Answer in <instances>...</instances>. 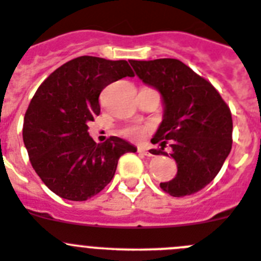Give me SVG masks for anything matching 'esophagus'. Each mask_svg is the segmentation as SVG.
<instances>
[{"mask_svg": "<svg viewBox=\"0 0 261 261\" xmlns=\"http://www.w3.org/2000/svg\"><path fill=\"white\" fill-rule=\"evenodd\" d=\"M139 151H142V152H143L146 156H153V153H155L151 147H140Z\"/></svg>", "mask_w": 261, "mask_h": 261, "instance_id": "1", "label": "esophagus"}]
</instances>
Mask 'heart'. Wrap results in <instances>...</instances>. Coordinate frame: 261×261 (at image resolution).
Returning a JSON list of instances; mask_svg holds the SVG:
<instances>
[{"label": "heart", "mask_w": 261, "mask_h": 261, "mask_svg": "<svg viewBox=\"0 0 261 261\" xmlns=\"http://www.w3.org/2000/svg\"><path fill=\"white\" fill-rule=\"evenodd\" d=\"M122 133L127 138L138 139V138H142L148 133V127L147 126H140V124H130L127 127H124Z\"/></svg>", "instance_id": "heart-1"}]
</instances>
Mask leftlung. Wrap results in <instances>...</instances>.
I'll return each mask as SVG.
<instances>
[{"label": "left lung", "mask_w": 261, "mask_h": 261, "mask_svg": "<svg viewBox=\"0 0 261 261\" xmlns=\"http://www.w3.org/2000/svg\"><path fill=\"white\" fill-rule=\"evenodd\" d=\"M143 83L156 88L164 101V119L151 140L153 155H169L177 173L160 182L165 193L184 197L199 192L221 171L232 146L230 108L209 80L177 59L130 60Z\"/></svg>", "instance_id": "left-lung-1"}]
</instances>
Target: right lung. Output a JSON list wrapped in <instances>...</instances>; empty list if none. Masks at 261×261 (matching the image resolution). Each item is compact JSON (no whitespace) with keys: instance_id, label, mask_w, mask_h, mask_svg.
I'll return each instance as SVG.
<instances>
[{"instance_id":"1","label":"right lung","mask_w":261,"mask_h":261,"mask_svg":"<svg viewBox=\"0 0 261 261\" xmlns=\"http://www.w3.org/2000/svg\"><path fill=\"white\" fill-rule=\"evenodd\" d=\"M127 76L135 74L126 60L80 56L52 72L34 94L23 142L33 168L59 197L96 196L114 177L119 158L137 151L118 137L97 144L88 133V123L101 112L102 89Z\"/></svg>"}]
</instances>
